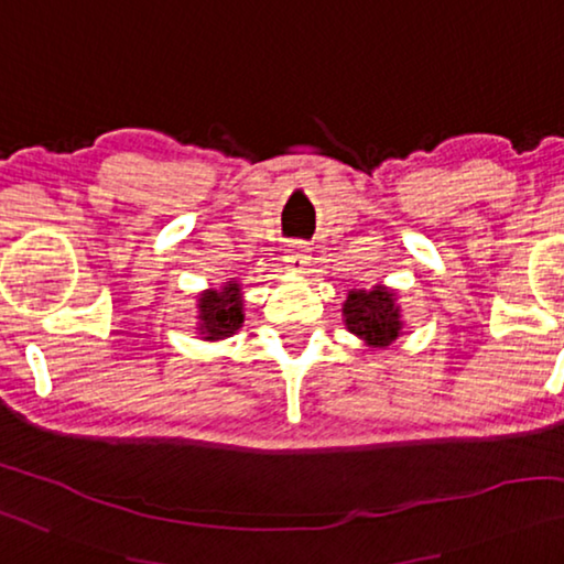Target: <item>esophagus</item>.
<instances>
[{
	"label": "esophagus",
	"mask_w": 564,
	"mask_h": 564,
	"mask_svg": "<svg viewBox=\"0 0 564 564\" xmlns=\"http://www.w3.org/2000/svg\"><path fill=\"white\" fill-rule=\"evenodd\" d=\"M284 259H288V264H290L292 272L305 274V272L310 270V262H312L310 247L302 245V241H294V245H290V249H288V254H284Z\"/></svg>",
	"instance_id": "34e87169"
}]
</instances>
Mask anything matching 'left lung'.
<instances>
[{
    "instance_id": "8db88e82",
    "label": "left lung",
    "mask_w": 564,
    "mask_h": 564,
    "mask_svg": "<svg viewBox=\"0 0 564 564\" xmlns=\"http://www.w3.org/2000/svg\"><path fill=\"white\" fill-rule=\"evenodd\" d=\"M343 323L370 350L388 348L405 330L398 292L386 284L350 290L348 300L343 302Z\"/></svg>"
}]
</instances>
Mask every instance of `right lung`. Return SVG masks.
Listing matches in <instances>:
<instances>
[{"label": "right lung", "mask_w": 564, "mask_h": 564, "mask_svg": "<svg viewBox=\"0 0 564 564\" xmlns=\"http://www.w3.org/2000/svg\"><path fill=\"white\" fill-rule=\"evenodd\" d=\"M245 325V294L239 280L196 294V335L206 343L227 340Z\"/></svg>", "instance_id": "add662e5"}]
</instances>
